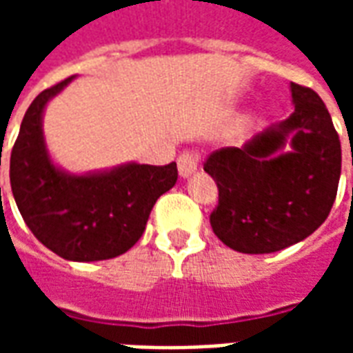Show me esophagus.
<instances>
[{
    "mask_svg": "<svg viewBox=\"0 0 353 353\" xmlns=\"http://www.w3.org/2000/svg\"><path fill=\"white\" fill-rule=\"evenodd\" d=\"M200 154L196 151H183V153L177 157V170H179V176L189 177L192 172H196L199 168Z\"/></svg>",
    "mask_w": 353,
    "mask_h": 353,
    "instance_id": "1",
    "label": "esophagus"
}]
</instances>
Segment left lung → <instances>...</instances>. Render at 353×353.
<instances>
[{"mask_svg":"<svg viewBox=\"0 0 353 353\" xmlns=\"http://www.w3.org/2000/svg\"><path fill=\"white\" fill-rule=\"evenodd\" d=\"M295 111L240 147L210 154L204 170L219 189L210 215L215 236L240 253H272L310 236L333 208L341 139L325 103L291 83ZM292 134V151L280 148Z\"/></svg>","mask_w":353,"mask_h":353,"instance_id":"left-lung-1","label":"left lung"}]
</instances>
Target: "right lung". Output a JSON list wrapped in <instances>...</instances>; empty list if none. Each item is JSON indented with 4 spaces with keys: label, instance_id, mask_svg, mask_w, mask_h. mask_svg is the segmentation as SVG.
I'll return each instance as SVG.
<instances>
[{
    "label": "right lung",
    "instance_id": "right-lung-1",
    "mask_svg": "<svg viewBox=\"0 0 353 353\" xmlns=\"http://www.w3.org/2000/svg\"><path fill=\"white\" fill-rule=\"evenodd\" d=\"M72 79L43 90L28 108L11 151L12 196L28 229L62 259H113L141 238L154 202L176 185L177 166L126 164L88 176L58 170L45 149L41 117Z\"/></svg>",
    "mask_w": 353,
    "mask_h": 353
}]
</instances>
